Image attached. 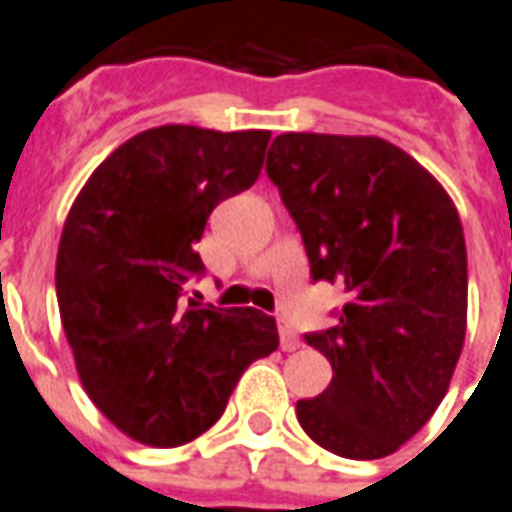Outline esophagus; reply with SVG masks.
I'll return each mask as SVG.
<instances>
[{"label": "esophagus", "instance_id": "34e87169", "mask_svg": "<svg viewBox=\"0 0 512 512\" xmlns=\"http://www.w3.org/2000/svg\"><path fill=\"white\" fill-rule=\"evenodd\" d=\"M278 333H281V350L286 353H292L300 347V336L295 333V328L284 320V317H278Z\"/></svg>", "mask_w": 512, "mask_h": 512}]
</instances>
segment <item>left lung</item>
I'll return each instance as SVG.
<instances>
[{
  "instance_id": "8db88e82",
  "label": "left lung",
  "mask_w": 512,
  "mask_h": 512,
  "mask_svg": "<svg viewBox=\"0 0 512 512\" xmlns=\"http://www.w3.org/2000/svg\"><path fill=\"white\" fill-rule=\"evenodd\" d=\"M267 176L303 237L311 278L344 286L328 331L306 342L331 386L297 400L320 447L386 458L436 413L466 336V239L444 187L380 137L278 134Z\"/></svg>"
}]
</instances>
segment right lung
<instances>
[{
  "instance_id": "obj_1",
  "label": "right lung",
  "mask_w": 512,
  "mask_h": 512,
  "mask_svg": "<svg viewBox=\"0 0 512 512\" xmlns=\"http://www.w3.org/2000/svg\"><path fill=\"white\" fill-rule=\"evenodd\" d=\"M270 132L157 126L93 170L57 250V303L76 372L134 441L179 447L223 416L273 317L187 297L204 275L195 242L220 201L259 179Z\"/></svg>"
}]
</instances>
